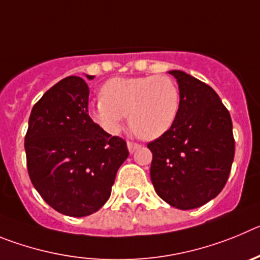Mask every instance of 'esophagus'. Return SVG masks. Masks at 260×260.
<instances>
[{
  "instance_id": "esophagus-1",
  "label": "esophagus",
  "mask_w": 260,
  "mask_h": 260,
  "mask_svg": "<svg viewBox=\"0 0 260 260\" xmlns=\"http://www.w3.org/2000/svg\"><path fill=\"white\" fill-rule=\"evenodd\" d=\"M127 147H128V150H129V153L132 154L133 151L137 150L139 147H141V145L137 144V142H132V141H128L127 142Z\"/></svg>"
}]
</instances>
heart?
<instances>
[{"label":"heart","mask_w":260,"mask_h":260,"mask_svg":"<svg viewBox=\"0 0 260 260\" xmlns=\"http://www.w3.org/2000/svg\"><path fill=\"white\" fill-rule=\"evenodd\" d=\"M101 97L90 104L89 113L102 129L118 133L128 115L131 129L145 140L167 133L181 106L179 86L165 75L111 79L102 86Z\"/></svg>","instance_id":"heart-1"}]
</instances>
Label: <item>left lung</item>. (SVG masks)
I'll return each mask as SVG.
<instances>
[{"label": "left lung", "instance_id": "8db88e82", "mask_svg": "<svg viewBox=\"0 0 260 260\" xmlns=\"http://www.w3.org/2000/svg\"><path fill=\"white\" fill-rule=\"evenodd\" d=\"M179 84L181 106L174 127L147 144L156 194L180 210L203 206L223 190L235 156L232 119L211 86L184 71H168Z\"/></svg>", "mask_w": 260, "mask_h": 260}]
</instances>
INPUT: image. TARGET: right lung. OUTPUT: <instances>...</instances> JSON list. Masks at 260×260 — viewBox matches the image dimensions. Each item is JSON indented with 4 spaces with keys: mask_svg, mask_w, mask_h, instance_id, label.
<instances>
[{
    "mask_svg": "<svg viewBox=\"0 0 260 260\" xmlns=\"http://www.w3.org/2000/svg\"><path fill=\"white\" fill-rule=\"evenodd\" d=\"M88 98L84 79H62L34 106L24 139L35 189L53 209L75 217L88 216L107 202L129 154L124 140L90 119Z\"/></svg>",
    "mask_w": 260,
    "mask_h": 260,
    "instance_id": "right-lung-1",
    "label": "right lung"
}]
</instances>
